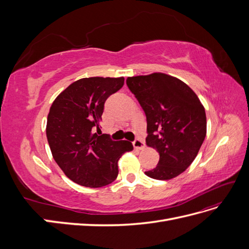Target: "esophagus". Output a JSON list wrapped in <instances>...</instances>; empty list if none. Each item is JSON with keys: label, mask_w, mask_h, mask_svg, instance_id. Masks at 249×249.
<instances>
[{"label": "esophagus", "mask_w": 249, "mask_h": 249, "mask_svg": "<svg viewBox=\"0 0 249 249\" xmlns=\"http://www.w3.org/2000/svg\"><path fill=\"white\" fill-rule=\"evenodd\" d=\"M133 145L136 149H143L144 148V141H143L142 139L137 138V139H135V141L133 142Z\"/></svg>", "instance_id": "obj_1"}]
</instances>
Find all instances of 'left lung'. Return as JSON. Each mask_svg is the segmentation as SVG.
Returning a JSON list of instances; mask_svg holds the SVG:
<instances>
[{
	"label": "left lung",
	"mask_w": 249,
	"mask_h": 249,
	"mask_svg": "<svg viewBox=\"0 0 249 249\" xmlns=\"http://www.w3.org/2000/svg\"><path fill=\"white\" fill-rule=\"evenodd\" d=\"M126 85L146 115V144L160 155L157 166L145 171L166 180L184 172L196 158L206 138V111L183 81L162 72L129 77Z\"/></svg>",
	"instance_id": "8db88e82"
}]
</instances>
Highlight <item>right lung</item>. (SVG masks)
I'll list each match as a JSON object with an SVG mask.
<instances>
[{"label": "right lung", "mask_w": 249, "mask_h": 249, "mask_svg": "<svg viewBox=\"0 0 249 249\" xmlns=\"http://www.w3.org/2000/svg\"><path fill=\"white\" fill-rule=\"evenodd\" d=\"M124 78H83L53 102L47 138L53 158L65 176L81 186L99 188L118 176L119 158L133 150L130 141H113L100 130L104 105L124 86Z\"/></svg>", "instance_id": "obj_1"}]
</instances>
